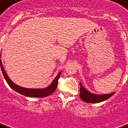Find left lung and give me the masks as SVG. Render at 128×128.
<instances>
[{
  "label": "left lung",
  "mask_w": 128,
  "mask_h": 128,
  "mask_svg": "<svg viewBox=\"0 0 128 128\" xmlns=\"http://www.w3.org/2000/svg\"><path fill=\"white\" fill-rule=\"evenodd\" d=\"M80 99L84 102L90 103H95L102 102V101L107 100L109 98H110L112 95L115 94V92H112L110 94H92L89 91H88L86 89H85L84 86L82 85L81 82H80Z\"/></svg>",
  "instance_id": "1"
}]
</instances>
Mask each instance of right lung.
<instances>
[{"instance_id": "1", "label": "right lung", "mask_w": 128, "mask_h": 128, "mask_svg": "<svg viewBox=\"0 0 128 128\" xmlns=\"http://www.w3.org/2000/svg\"><path fill=\"white\" fill-rule=\"evenodd\" d=\"M0 64L4 77L8 84L10 86V87L12 88L14 90H15L16 92L21 94H23L25 96H29V97H45V96H47L50 94H52L57 88L58 84V79H59L60 74H61V72H60L59 74L57 75V76L56 77L54 80L52 81L51 84L48 86V87L45 88H24L20 86L16 85V84L14 83L10 79L6 74L0 59Z\"/></svg>"}]
</instances>
